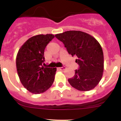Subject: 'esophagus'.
<instances>
[{"label":"esophagus","instance_id":"esophagus-1","mask_svg":"<svg viewBox=\"0 0 121 121\" xmlns=\"http://www.w3.org/2000/svg\"><path fill=\"white\" fill-rule=\"evenodd\" d=\"M65 67H60V68H59V69L60 70H61V71H64L65 69Z\"/></svg>","mask_w":121,"mask_h":121}]
</instances>
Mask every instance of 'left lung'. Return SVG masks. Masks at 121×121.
Segmentation results:
<instances>
[{"label":"left lung","instance_id":"1","mask_svg":"<svg viewBox=\"0 0 121 121\" xmlns=\"http://www.w3.org/2000/svg\"><path fill=\"white\" fill-rule=\"evenodd\" d=\"M55 36L62 42L69 54L76 56V62L79 66L68 82L79 91L93 89L99 84L104 71L103 51L98 40L81 31H67Z\"/></svg>","mask_w":121,"mask_h":121}]
</instances>
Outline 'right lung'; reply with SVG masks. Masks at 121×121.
Here are the masks:
<instances>
[{
    "label": "right lung",
    "mask_w": 121,
    "mask_h": 121,
    "mask_svg": "<svg viewBox=\"0 0 121 121\" xmlns=\"http://www.w3.org/2000/svg\"><path fill=\"white\" fill-rule=\"evenodd\" d=\"M54 37L51 34L33 36L18 51L16 57L18 76L23 86L32 93L45 92L54 82L56 68L42 66L45 61V48Z\"/></svg>",
    "instance_id": "right-lung-1"
}]
</instances>
